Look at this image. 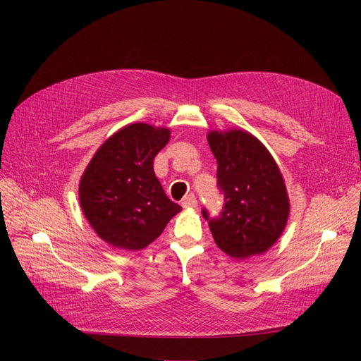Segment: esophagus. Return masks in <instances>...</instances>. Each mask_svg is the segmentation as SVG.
<instances>
[{"label": "esophagus", "mask_w": 361, "mask_h": 361, "mask_svg": "<svg viewBox=\"0 0 361 361\" xmlns=\"http://www.w3.org/2000/svg\"><path fill=\"white\" fill-rule=\"evenodd\" d=\"M182 206L183 207H195V206H197V199H195V195L194 194L185 195V197L182 199Z\"/></svg>", "instance_id": "esophagus-1"}]
</instances>
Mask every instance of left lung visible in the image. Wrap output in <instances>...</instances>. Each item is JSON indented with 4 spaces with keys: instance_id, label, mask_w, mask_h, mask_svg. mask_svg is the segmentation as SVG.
<instances>
[{
    "instance_id": "obj_1",
    "label": "left lung",
    "mask_w": 361,
    "mask_h": 361,
    "mask_svg": "<svg viewBox=\"0 0 361 361\" xmlns=\"http://www.w3.org/2000/svg\"><path fill=\"white\" fill-rule=\"evenodd\" d=\"M207 141L218 164L216 187L224 197L218 215L202 209L215 244L239 260L264 253L277 241L289 215L285 180L276 161L244 130H212Z\"/></svg>"
}]
</instances>
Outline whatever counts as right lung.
Listing matches in <instances>:
<instances>
[{
  "instance_id": "right-lung-1",
  "label": "right lung",
  "mask_w": 361,
  "mask_h": 361,
  "mask_svg": "<svg viewBox=\"0 0 361 361\" xmlns=\"http://www.w3.org/2000/svg\"><path fill=\"white\" fill-rule=\"evenodd\" d=\"M170 130L146 123L120 129L96 152L80 183L87 220L105 243L141 250L162 233L182 207L164 192L154 159Z\"/></svg>"
}]
</instances>
